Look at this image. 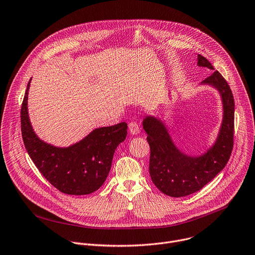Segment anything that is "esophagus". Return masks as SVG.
<instances>
[{
	"mask_svg": "<svg viewBox=\"0 0 255 255\" xmlns=\"http://www.w3.org/2000/svg\"><path fill=\"white\" fill-rule=\"evenodd\" d=\"M128 127H129V131H130V133H131L132 135H136V134H138L139 131H140L139 125H138L136 122H130L129 125H128Z\"/></svg>",
	"mask_w": 255,
	"mask_h": 255,
	"instance_id": "34e87169",
	"label": "esophagus"
}]
</instances>
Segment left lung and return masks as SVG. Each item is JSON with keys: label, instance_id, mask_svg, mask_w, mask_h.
<instances>
[{"label": "left lung", "instance_id": "obj_1", "mask_svg": "<svg viewBox=\"0 0 255 255\" xmlns=\"http://www.w3.org/2000/svg\"><path fill=\"white\" fill-rule=\"evenodd\" d=\"M197 65L214 70L211 63L198 55ZM201 84L216 88L223 104V120L217 139L206 153L193 157L181 152L172 142L163 122L147 116L143 128L150 146L149 173L155 186L171 197L192 194L209 183L227 164L234 134V99L226 80L214 71Z\"/></svg>", "mask_w": 255, "mask_h": 255}]
</instances>
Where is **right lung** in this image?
Instances as JSON below:
<instances>
[{
    "label": "right lung",
    "mask_w": 255,
    "mask_h": 255,
    "mask_svg": "<svg viewBox=\"0 0 255 255\" xmlns=\"http://www.w3.org/2000/svg\"><path fill=\"white\" fill-rule=\"evenodd\" d=\"M30 82L21 108V130L29 156L41 174L59 191L69 195H86L98 190L111 169L117 146L127 135V123L93 130L80 142L55 147L34 132L28 114Z\"/></svg>",
    "instance_id": "obj_1"
}]
</instances>
